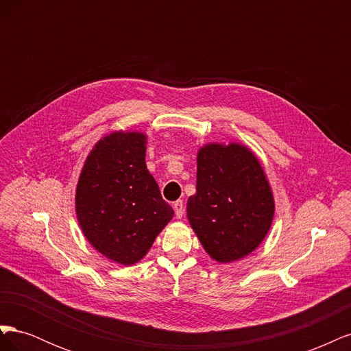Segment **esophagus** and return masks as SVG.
I'll return each mask as SVG.
<instances>
[{
  "label": "esophagus",
  "mask_w": 351,
  "mask_h": 351,
  "mask_svg": "<svg viewBox=\"0 0 351 351\" xmlns=\"http://www.w3.org/2000/svg\"><path fill=\"white\" fill-rule=\"evenodd\" d=\"M174 212H176L177 218H182L184 215V205H183L182 200H177L174 204Z\"/></svg>",
  "instance_id": "esophagus-1"
}]
</instances>
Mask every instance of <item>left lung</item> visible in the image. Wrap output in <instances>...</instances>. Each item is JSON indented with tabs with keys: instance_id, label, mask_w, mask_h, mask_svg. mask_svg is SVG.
<instances>
[{
	"instance_id": "1",
	"label": "left lung",
	"mask_w": 351,
	"mask_h": 351,
	"mask_svg": "<svg viewBox=\"0 0 351 351\" xmlns=\"http://www.w3.org/2000/svg\"><path fill=\"white\" fill-rule=\"evenodd\" d=\"M274 212L267 174L249 147H200L196 193L187 200V219L212 259L228 263L256 250L272 226Z\"/></svg>"
}]
</instances>
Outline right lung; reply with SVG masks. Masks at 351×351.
Segmentation results:
<instances>
[{"label": "right lung", "mask_w": 351, "mask_h": 351, "mask_svg": "<svg viewBox=\"0 0 351 351\" xmlns=\"http://www.w3.org/2000/svg\"><path fill=\"white\" fill-rule=\"evenodd\" d=\"M146 143L141 132L105 134L89 152L76 187L84 237L105 258L125 267L149 252L174 217L146 168Z\"/></svg>", "instance_id": "obj_1"}]
</instances>
